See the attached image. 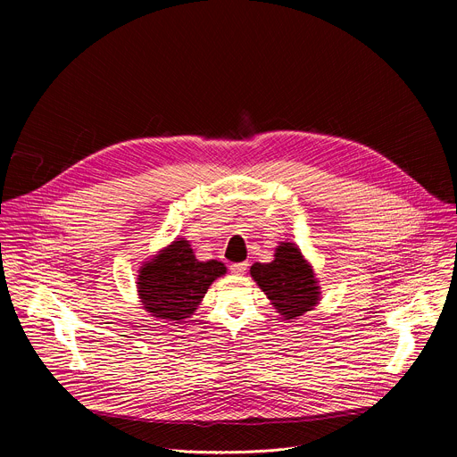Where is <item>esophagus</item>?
<instances>
[{"label": "esophagus", "instance_id": "obj_1", "mask_svg": "<svg viewBox=\"0 0 457 457\" xmlns=\"http://www.w3.org/2000/svg\"><path fill=\"white\" fill-rule=\"evenodd\" d=\"M229 270H231V273H235V275H244L245 270H247V264H245V262H237V264H231Z\"/></svg>", "mask_w": 457, "mask_h": 457}]
</instances>
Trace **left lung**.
<instances>
[{"instance_id":"8db88e82","label":"left lung","mask_w":457,"mask_h":457,"mask_svg":"<svg viewBox=\"0 0 457 457\" xmlns=\"http://www.w3.org/2000/svg\"><path fill=\"white\" fill-rule=\"evenodd\" d=\"M249 273L284 320H295L312 311L320 302V286L314 271L293 242H280L275 260L268 264H253Z\"/></svg>"}]
</instances>
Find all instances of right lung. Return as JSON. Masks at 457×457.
<instances>
[{"label":"right lung","mask_w":457,"mask_h":457,"mask_svg":"<svg viewBox=\"0 0 457 457\" xmlns=\"http://www.w3.org/2000/svg\"><path fill=\"white\" fill-rule=\"evenodd\" d=\"M226 266L219 260L195 258L187 240L177 238L139 270L137 293L143 307L164 323H179L197 309Z\"/></svg>","instance_id":"1"}]
</instances>
